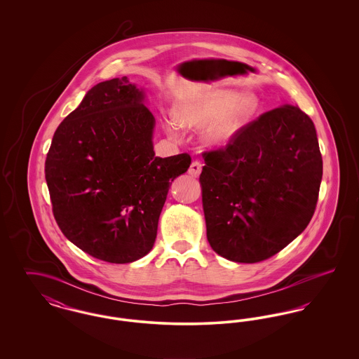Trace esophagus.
<instances>
[{
  "label": "esophagus",
  "instance_id": "obj_1",
  "mask_svg": "<svg viewBox=\"0 0 359 359\" xmlns=\"http://www.w3.org/2000/svg\"><path fill=\"white\" fill-rule=\"evenodd\" d=\"M202 167H203V164H202L201 161L195 160V161H192V164L189 165L188 173H189L191 176H194V177H198V176L201 175V172H202Z\"/></svg>",
  "mask_w": 359,
  "mask_h": 359
}]
</instances>
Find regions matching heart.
I'll return each mask as SVG.
<instances>
[{
	"label": "heart",
	"mask_w": 359,
	"mask_h": 359,
	"mask_svg": "<svg viewBox=\"0 0 359 359\" xmlns=\"http://www.w3.org/2000/svg\"><path fill=\"white\" fill-rule=\"evenodd\" d=\"M258 100L253 94H242L229 88H217L189 94L175 109L176 121H167L164 128L171 137L177 136L179 125L196 129L208 125L203 141L210 147H223L238 135L253 118Z\"/></svg>",
	"instance_id": "1"
}]
</instances>
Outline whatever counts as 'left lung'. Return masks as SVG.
<instances>
[{
  "label": "left lung",
  "mask_w": 359,
  "mask_h": 359,
  "mask_svg": "<svg viewBox=\"0 0 359 359\" xmlns=\"http://www.w3.org/2000/svg\"><path fill=\"white\" fill-rule=\"evenodd\" d=\"M203 157L199 182L215 253L255 264L304 231L318 202L323 160L315 125L297 106L264 113L224 149Z\"/></svg>",
  "instance_id": "8db88e82"
}]
</instances>
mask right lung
<instances>
[{"instance_id": "1", "label": "right lung", "mask_w": 359, "mask_h": 359, "mask_svg": "<svg viewBox=\"0 0 359 359\" xmlns=\"http://www.w3.org/2000/svg\"><path fill=\"white\" fill-rule=\"evenodd\" d=\"M126 76L94 86L52 138L46 180L62 233L85 253L128 264L154 248L173 179L187 154L156 157L154 114Z\"/></svg>"}]
</instances>
